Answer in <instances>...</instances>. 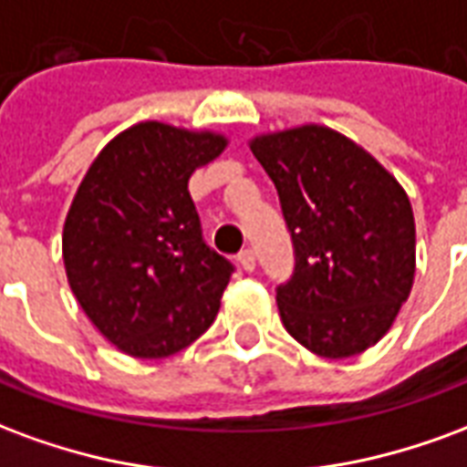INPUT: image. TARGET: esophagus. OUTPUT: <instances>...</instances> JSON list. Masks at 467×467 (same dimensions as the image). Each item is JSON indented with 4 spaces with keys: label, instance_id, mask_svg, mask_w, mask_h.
I'll list each match as a JSON object with an SVG mask.
<instances>
[{
    "label": "esophagus",
    "instance_id": "34e87169",
    "mask_svg": "<svg viewBox=\"0 0 467 467\" xmlns=\"http://www.w3.org/2000/svg\"><path fill=\"white\" fill-rule=\"evenodd\" d=\"M237 263L243 267L244 273H253L254 270V253L253 250H243V253L237 254Z\"/></svg>",
    "mask_w": 467,
    "mask_h": 467
}]
</instances>
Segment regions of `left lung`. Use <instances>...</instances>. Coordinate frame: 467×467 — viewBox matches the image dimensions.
<instances>
[{
  "label": "left lung",
  "mask_w": 467,
  "mask_h": 467,
  "mask_svg": "<svg viewBox=\"0 0 467 467\" xmlns=\"http://www.w3.org/2000/svg\"><path fill=\"white\" fill-rule=\"evenodd\" d=\"M277 187L295 273L277 310L297 343L327 360L360 355L395 323L415 280V217L402 184L333 127L254 134Z\"/></svg>",
  "instance_id": "obj_1"
}]
</instances>
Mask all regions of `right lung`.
Masks as SVG:
<instances>
[{"label":"right lung","instance_id":"1","mask_svg":"<svg viewBox=\"0 0 467 467\" xmlns=\"http://www.w3.org/2000/svg\"><path fill=\"white\" fill-rule=\"evenodd\" d=\"M230 144L214 130L137 122L77 187L62 230L67 283L124 355L162 360L213 325L233 265L202 243L187 182Z\"/></svg>","mask_w":467,"mask_h":467}]
</instances>
